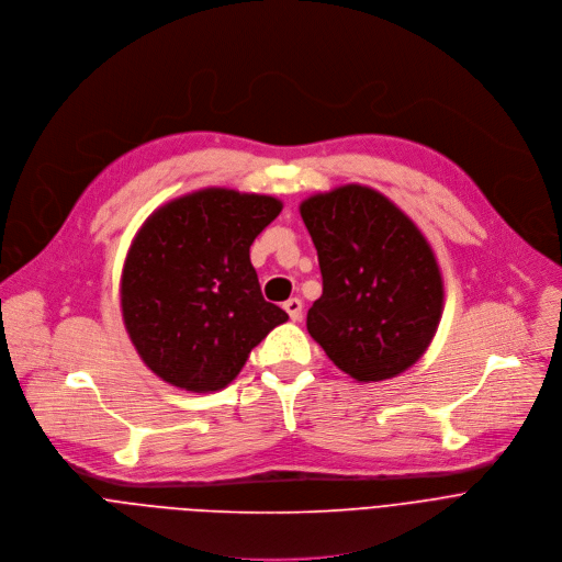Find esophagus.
<instances>
[{"label": "esophagus", "mask_w": 562, "mask_h": 562, "mask_svg": "<svg viewBox=\"0 0 562 562\" xmlns=\"http://www.w3.org/2000/svg\"><path fill=\"white\" fill-rule=\"evenodd\" d=\"M283 310L290 314L292 321H299V318H301V312H303V303H301V299H288V301L283 303Z\"/></svg>", "instance_id": "1"}]
</instances>
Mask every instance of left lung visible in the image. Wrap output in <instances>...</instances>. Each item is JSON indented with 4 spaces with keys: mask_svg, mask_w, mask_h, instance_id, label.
Masks as SVG:
<instances>
[{
    "mask_svg": "<svg viewBox=\"0 0 562 562\" xmlns=\"http://www.w3.org/2000/svg\"><path fill=\"white\" fill-rule=\"evenodd\" d=\"M318 255L323 294L307 331L359 383L412 368L442 314V277L416 223L374 188L348 183L301 205Z\"/></svg>",
    "mask_w": 562,
    "mask_h": 562,
    "instance_id": "left-lung-1",
    "label": "left lung"
}]
</instances>
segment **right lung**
Instances as JSON below:
<instances>
[{"label": "right lung", "mask_w": 562, "mask_h": 562, "mask_svg": "<svg viewBox=\"0 0 562 562\" xmlns=\"http://www.w3.org/2000/svg\"><path fill=\"white\" fill-rule=\"evenodd\" d=\"M270 194L203 188L157 207L122 270V314L142 361L188 392L223 390L288 314L261 294L250 246L279 216Z\"/></svg>", "instance_id": "right-lung-1"}]
</instances>
